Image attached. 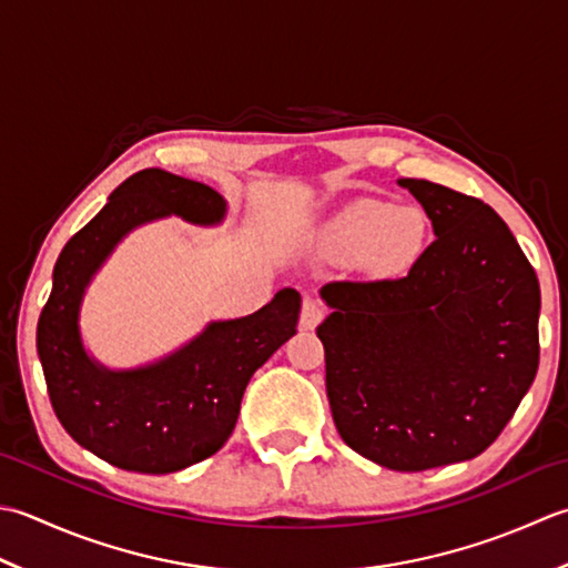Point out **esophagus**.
I'll return each mask as SVG.
<instances>
[{
    "mask_svg": "<svg viewBox=\"0 0 568 568\" xmlns=\"http://www.w3.org/2000/svg\"><path fill=\"white\" fill-rule=\"evenodd\" d=\"M323 318V306L314 298H306L304 306H301V328L314 331Z\"/></svg>",
    "mask_w": 568,
    "mask_h": 568,
    "instance_id": "1",
    "label": "esophagus"
}]
</instances>
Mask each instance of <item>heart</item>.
<instances>
[{
    "label": "heart",
    "mask_w": 568,
    "mask_h": 568,
    "mask_svg": "<svg viewBox=\"0 0 568 568\" xmlns=\"http://www.w3.org/2000/svg\"><path fill=\"white\" fill-rule=\"evenodd\" d=\"M426 230L419 207L361 201L323 227L321 245L335 257H365L379 272H402L422 254Z\"/></svg>",
    "instance_id": "obj_1"
}]
</instances>
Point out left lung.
Instances as JSON below:
<instances>
[{"instance_id": "1", "label": "left lung", "mask_w": 568, "mask_h": 568, "mask_svg": "<svg viewBox=\"0 0 568 568\" xmlns=\"http://www.w3.org/2000/svg\"><path fill=\"white\" fill-rule=\"evenodd\" d=\"M436 240L402 280L333 282L316 328L335 429L392 470L470 460L488 448L539 367V282L490 205L399 179Z\"/></svg>"}]
</instances>
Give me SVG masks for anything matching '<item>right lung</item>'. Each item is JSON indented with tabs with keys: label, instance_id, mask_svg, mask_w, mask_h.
<instances>
[{
	"label": "right lung",
	"instance_id": "right-lung-1",
	"mask_svg": "<svg viewBox=\"0 0 568 568\" xmlns=\"http://www.w3.org/2000/svg\"><path fill=\"white\" fill-rule=\"evenodd\" d=\"M171 215L215 227L227 215V201L164 169L134 173L58 254L37 328L45 387L63 429L112 466L152 476L189 468L223 448L250 377L296 333L301 311V294L286 286L250 316L205 323L154 363L102 365L80 333L88 286L132 230Z\"/></svg>",
	"mask_w": 568,
	"mask_h": 568
}]
</instances>
